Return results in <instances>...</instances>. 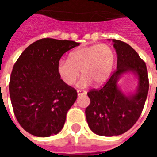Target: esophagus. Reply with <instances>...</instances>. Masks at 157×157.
<instances>
[{
	"label": "esophagus",
	"mask_w": 157,
	"mask_h": 157,
	"mask_svg": "<svg viewBox=\"0 0 157 157\" xmlns=\"http://www.w3.org/2000/svg\"><path fill=\"white\" fill-rule=\"evenodd\" d=\"M77 94H78V96L82 95V94H86V92L85 90H77Z\"/></svg>",
	"instance_id": "obj_1"
}]
</instances>
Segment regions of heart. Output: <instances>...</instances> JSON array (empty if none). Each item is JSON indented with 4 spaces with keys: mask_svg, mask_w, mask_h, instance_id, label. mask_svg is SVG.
<instances>
[{
    "mask_svg": "<svg viewBox=\"0 0 157 157\" xmlns=\"http://www.w3.org/2000/svg\"><path fill=\"white\" fill-rule=\"evenodd\" d=\"M114 54L110 46L105 44L83 47L72 51L69 59H61L57 64V73L66 85H74L80 76L79 83L86 86L91 83L100 86L107 82L112 72Z\"/></svg>",
    "mask_w": 157,
    "mask_h": 157,
    "instance_id": "heart-1",
    "label": "heart"
}]
</instances>
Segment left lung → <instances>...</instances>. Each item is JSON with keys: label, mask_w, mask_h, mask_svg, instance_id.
<instances>
[{"label": "left lung", "mask_w": 157, "mask_h": 157, "mask_svg": "<svg viewBox=\"0 0 157 157\" xmlns=\"http://www.w3.org/2000/svg\"><path fill=\"white\" fill-rule=\"evenodd\" d=\"M113 42L118 55L117 69L103 86L87 92L91 102L86 109L89 128L102 136L119 135L128 131L141 114L149 90L145 61L128 44L117 39ZM128 71L138 76V89L132 96L124 95L117 85L120 75Z\"/></svg>", "instance_id": "obj_1"}]
</instances>
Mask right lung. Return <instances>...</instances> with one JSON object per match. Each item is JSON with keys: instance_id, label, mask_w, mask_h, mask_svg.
Segmentation results:
<instances>
[{"instance_id": "1", "label": "right lung", "mask_w": 157, "mask_h": 157, "mask_svg": "<svg viewBox=\"0 0 157 157\" xmlns=\"http://www.w3.org/2000/svg\"><path fill=\"white\" fill-rule=\"evenodd\" d=\"M79 44L71 40L39 39L16 61L9 82L10 98L19 124L29 134L48 137L64 127L77 92L59 78L57 64L65 52Z\"/></svg>"}]
</instances>
